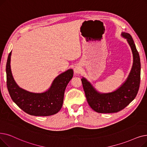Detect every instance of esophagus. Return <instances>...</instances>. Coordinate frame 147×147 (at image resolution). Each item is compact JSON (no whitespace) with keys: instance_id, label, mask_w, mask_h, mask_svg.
<instances>
[{"instance_id":"1","label":"esophagus","mask_w":147,"mask_h":147,"mask_svg":"<svg viewBox=\"0 0 147 147\" xmlns=\"http://www.w3.org/2000/svg\"><path fill=\"white\" fill-rule=\"evenodd\" d=\"M74 72H75V73H76V74L80 73V69L79 67H75V69H74Z\"/></svg>"}]
</instances>
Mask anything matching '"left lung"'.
<instances>
[{
  "label": "left lung",
  "mask_w": 147,
  "mask_h": 147,
  "mask_svg": "<svg viewBox=\"0 0 147 147\" xmlns=\"http://www.w3.org/2000/svg\"><path fill=\"white\" fill-rule=\"evenodd\" d=\"M127 39L134 56V63L127 80L113 92L100 93L86 78L81 81L86 99L90 107L99 113H117L126 107L135 98L141 81V61L134 41L129 33L122 32Z\"/></svg>",
  "instance_id": "1"
}]
</instances>
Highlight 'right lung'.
I'll list each match as a JSON object with an SVG mask.
<instances>
[{
	"mask_svg": "<svg viewBox=\"0 0 147 147\" xmlns=\"http://www.w3.org/2000/svg\"><path fill=\"white\" fill-rule=\"evenodd\" d=\"M11 51L7 60L6 85L12 100L27 114L34 116H49L57 114L63 102L64 93L67 84L74 75L70 69L58 75L45 92L36 93L20 88L13 80L11 70Z\"/></svg>",
	"mask_w": 147,
	"mask_h": 147,
	"instance_id": "obj_1",
	"label": "right lung"
}]
</instances>
